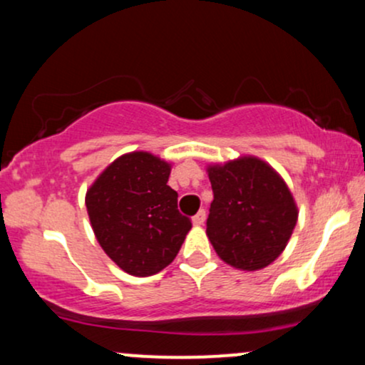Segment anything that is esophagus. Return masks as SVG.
<instances>
[{
    "label": "esophagus",
    "instance_id": "esophagus-1",
    "mask_svg": "<svg viewBox=\"0 0 365 365\" xmlns=\"http://www.w3.org/2000/svg\"><path fill=\"white\" fill-rule=\"evenodd\" d=\"M204 221H206V211L200 209V211L194 216V225H204Z\"/></svg>",
    "mask_w": 365,
    "mask_h": 365
}]
</instances>
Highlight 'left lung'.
I'll return each instance as SVG.
<instances>
[{
  "label": "left lung",
  "mask_w": 365,
  "mask_h": 365,
  "mask_svg": "<svg viewBox=\"0 0 365 365\" xmlns=\"http://www.w3.org/2000/svg\"><path fill=\"white\" fill-rule=\"evenodd\" d=\"M212 199L207 237L230 266L262 269L283 252L297 225L292 192L269 165L240 158L207 170Z\"/></svg>",
  "instance_id": "left-lung-1"
}]
</instances>
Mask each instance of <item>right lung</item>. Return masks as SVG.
<instances>
[{"label":"right lung","instance_id":"add662e5","mask_svg":"<svg viewBox=\"0 0 365 365\" xmlns=\"http://www.w3.org/2000/svg\"><path fill=\"white\" fill-rule=\"evenodd\" d=\"M168 178V163L130 153L113 161L87 190L96 238L125 273L150 276L165 269L192 228L190 217L178 211V194Z\"/></svg>","mask_w":365,"mask_h":365}]
</instances>
